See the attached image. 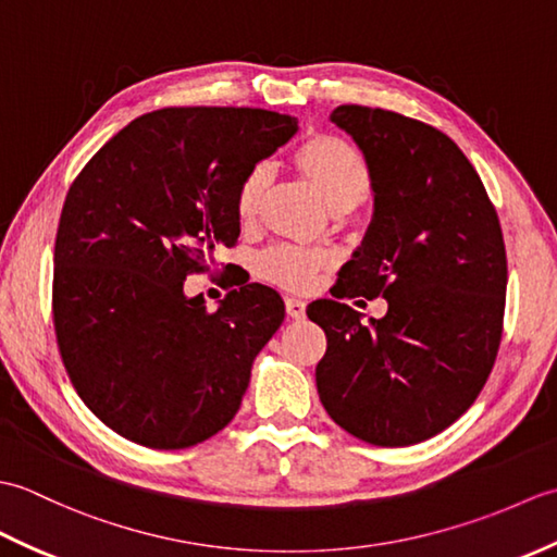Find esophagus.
I'll list each match as a JSON object with an SVG mask.
<instances>
[{
    "label": "esophagus",
    "mask_w": 557,
    "mask_h": 557,
    "mask_svg": "<svg viewBox=\"0 0 557 557\" xmlns=\"http://www.w3.org/2000/svg\"><path fill=\"white\" fill-rule=\"evenodd\" d=\"M285 306H287V315L294 318V321H301V318L306 315V304H304L301 299L289 297V299L285 301Z\"/></svg>",
    "instance_id": "34e87169"
}]
</instances>
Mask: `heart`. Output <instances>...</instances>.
I'll return each mask as SVG.
<instances>
[{"label": "heart", "mask_w": 557, "mask_h": 557, "mask_svg": "<svg viewBox=\"0 0 557 557\" xmlns=\"http://www.w3.org/2000/svg\"><path fill=\"white\" fill-rule=\"evenodd\" d=\"M292 168L335 215L351 212L359 203H363L371 191L369 162H366L357 148L337 136H306L292 152ZM268 188L270 176L263 168L248 172L239 188H236L234 210L236 220L244 227L256 222ZM330 265H333V258L325 251H313V248L299 246H277L258 258L256 270L260 277L272 282V285L301 292L309 289L318 277V272L327 270Z\"/></svg>", "instance_id": "b5f03b06"}]
</instances>
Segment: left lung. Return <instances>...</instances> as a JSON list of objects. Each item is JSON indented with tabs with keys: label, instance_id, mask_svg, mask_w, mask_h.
I'll list each match as a JSON object with an SVG mask.
<instances>
[{
	"label": "left lung",
	"instance_id": "1",
	"mask_svg": "<svg viewBox=\"0 0 557 557\" xmlns=\"http://www.w3.org/2000/svg\"><path fill=\"white\" fill-rule=\"evenodd\" d=\"M330 120L357 140L373 186V220L333 297H383L387 313L361 325L342 301L309 306L327 337L318 395L347 433L405 447L453 425L488 381L507 292L500 220L437 128L361 104H339Z\"/></svg>",
	"mask_w": 557,
	"mask_h": 557
}]
</instances>
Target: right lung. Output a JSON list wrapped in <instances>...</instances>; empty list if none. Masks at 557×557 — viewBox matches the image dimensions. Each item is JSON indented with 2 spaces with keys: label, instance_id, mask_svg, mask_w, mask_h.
<instances>
[{
  "label": "right lung",
  "instance_id": "add662e5",
  "mask_svg": "<svg viewBox=\"0 0 557 557\" xmlns=\"http://www.w3.org/2000/svg\"><path fill=\"white\" fill-rule=\"evenodd\" d=\"M297 128L251 108L156 110L69 186L54 242L57 345L78 397L126 441L191 447L239 411L285 304L246 285L208 311L184 280L239 239L236 188Z\"/></svg>",
  "mask_w": 557,
  "mask_h": 557
}]
</instances>
